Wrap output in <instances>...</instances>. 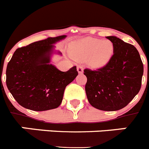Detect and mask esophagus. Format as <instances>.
Returning <instances> with one entry per match:
<instances>
[{
	"label": "esophagus",
	"mask_w": 149,
	"mask_h": 149,
	"mask_svg": "<svg viewBox=\"0 0 149 149\" xmlns=\"http://www.w3.org/2000/svg\"><path fill=\"white\" fill-rule=\"evenodd\" d=\"M77 70L79 74H81L84 72V68H83V66H81V65H78V66L77 67Z\"/></svg>",
	"instance_id": "1"
}]
</instances>
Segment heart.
Returning a JSON list of instances; mask_svg holds the SVG:
<instances>
[{
    "instance_id": "obj_1",
    "label": "heart",
    "mask_w": 149,
    "mask_h": 149,
    "mask_svg": "<svg viewBox=\"0 0 149 149\" xmlns=\"http://www.w3.org/2000/svg\"><path fill=\"white\" fill-rule=\"evenodd\" d=\"M114 44L110 40H101L95 38H85L74 42L71 50L73 58L87 59L91 68L98 69L105 66L114 54Z\"/></svg>"
}]
</instances>
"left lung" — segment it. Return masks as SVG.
<instances>
[{"label":"left lung","instance_id":"obj_1","mask_svg":"<svg viewBox=\"0 0 149 149\" xmlns=\"http://www.w3.org/2000/svg\"><path fill=\"white\" fill-rule=\"evenodd\" d=\"M114 44V54L105 66L85 69L86 97L93 107L104 111L124 108L141 88L143 64L134 45L116 36H107Z\"/></svg>","mask_w":149,"mask_h":149}]
</instances>
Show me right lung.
Instances as JSON below:
<instances>
[{"instance_id":"right-lung-1","label":"right lung","mask_w":149,"mask_h":149,"mask_svg":"<svg viewBox=\"0 0 149 149\" xmlns=\"http://www.w3.org/2000/svg\"><path fill=\"white\" fill-rule=\"evenodd\" d=\"M66 35L50 37L18 48L6 67V86L21 106L34 111L57 108L67 85L77 76L76 66L61 72L51 64L56 43Z\"/></svg>"}]
</instances>
